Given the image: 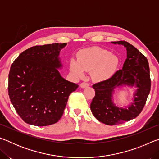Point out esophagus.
Segmentation results:
<instances>
[{
  "instance_id": "obj_1",
  "label": "esophagus",
  "mask_w": 159,
  "mask_h": 159,
  "mask_svg": "<svg viewBox=\"0 0 159 159\" xmlns=\"http://www.w3.org/2000/svg\"><path fill=\"white\" fill-rule=\"evenodd\" d=\"M80 87H81V88H86V87H88V86H89V84H88V83L83 82V83H80Z\"/></svg>"
}]
</instances>
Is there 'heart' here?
Wrapping results in <instances>:
<instances>
[{
  "label": "heart",
  "mask_w": 159,
  "mask_h": 159,
  "mask_svg": "<svg viewBox=\"0 0 159 159\" xmlns=\"http://www.w3.org/2000/svg\"><path fill=\"white\" fill-rule=\"evenodd\" d=\"M118 64V57L109 50L92 47L79 51L77 60L71 61L70 71L76 77H82L84 71H90L93 80L102 81L109 79L114 74Z\"/></svg>",
  "instance_id": "heart-1"
}]
</instances>
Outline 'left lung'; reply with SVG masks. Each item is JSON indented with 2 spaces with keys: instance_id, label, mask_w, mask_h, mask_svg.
<instances>
[{
  "instance_id": "obj_1",
  "label": "left lung",
  "mask_w": 159,
  "mask_h": 159,
  "mask_svg": "<svg viewBox=\"0 0 159 159\" xmlns=\"http://www.w3.org/2000/svg\"><path fill=\"white\" fill-rule=\"evenodd\" d=\"M112 43L124 45L127 50V59L122 69L117 71L112 77L93 85L95 95L90 104L94 116L99 121L109 125L120 124L138 116L146 104L151 88L149 66L147 57L125 41ZM123 84L138 87L134 102L127 109L116 107L112 102L113 90Z\"/></svg>"
}]
</instances>
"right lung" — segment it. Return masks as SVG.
<instances>
[{
	"instance_id": "add662e5",
	"label": "right lung",
	"mask_w": 159,
	"mask_h": 159,
	"mask_svg": "<svg viewBox=\"0 0 159 159\" xmlns=\"http://www.w3.org/2000/svg\"><path fill=\"white\" fill-rule=\"evenodd\" d=\"M66 43L36 45L13 61L8 94L15 111L30 125L46 126L60 119L69 96L79 85L61 76L60 50Z\"/></svg>"
}]
</instances>
